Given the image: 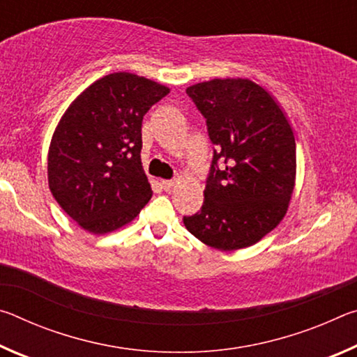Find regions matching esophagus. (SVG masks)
<instances>
[{
	"label": "esophagus",
	"instance_id": "esophagus-1",
	"mask_svg": "<svg viewBox=\"0 0 357 357\" xmlns=\"http://www.w3.org/2000/svg\"><path fill=\"white\" fill-rule=\"evenodd\" d=\"M160 185H162V189H164L165 192H170L173 189V185H174V181L164 179V181H160Z\"/></svg>",
	"mask_w": 357,
	"mask_h": 357
}]
</instances>
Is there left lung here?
Segmentation results:
<instances>
[{"label": "left lung", "instance_id": "left-lung-1", "mask_svg": "<svg viewBox=\"0 0 357 357\" xmlns=\"http://www.w3.org/2000/svg\"><path fill=\"white\" fill-rule=\"evenodd\" d=\"M185 93L206 118L215 149L202 211L184 217V225L217 250L253 245L279 225L291 200V126L273 96L247 78H214Z\"/></svg>", "mask_w": 357, "mask_h": 357}]
</instances>
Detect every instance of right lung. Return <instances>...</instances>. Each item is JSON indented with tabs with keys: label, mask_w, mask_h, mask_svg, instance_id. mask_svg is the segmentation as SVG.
Segmentation results:
<instances>
[{
	"label": "right lung",
	"mask_w": 357,
	"mask_h": 357,
	"mask_svg": "<svg viewBox=\"0 0 357 357\" xmlns=\"http://www.w3.org/2000/svg\"><path fill=\"white\" fill-rule=\"evenodd\" d=\"M170 93L129 72L99 78L72 102L48 148V187L64 213L93 234L140 214L153 190L142 165V121Z\"/></svg>",
	"instance_id": "add662e5"
}]
</instances>
